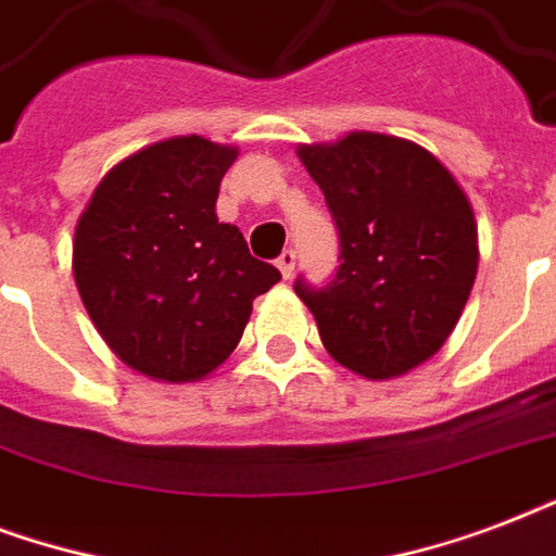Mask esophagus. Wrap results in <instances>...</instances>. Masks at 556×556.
Wrapping results in <instances>:
<instances>
[{"label":"esophagus","mask_w":556,"mask_h":556,"mask_svg":"<svg viewBox=\"0 0 556 556\" xmlns=\"http://www.w3.org/2000/svg\"><path fill=\"white\" fill-rule=\"evenodd\" d=\"M294 265H296V253L291 251V248H286V251L279 253V260H277V268L282 270V277H291L294 274Z\"/></svg>","instance_id":"obj_1"}]
</instances>
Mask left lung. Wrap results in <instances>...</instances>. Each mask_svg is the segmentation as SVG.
I'll return each mask as SVG.
<instances>
[{
    "label": "left lung",
    "mask_w": 556,
    "mask_h": 556,
    "mask_svg": "<svg viewBox=\"0 0 556 556\" xmlns=\"http://www.w3.org/2000/svg\"><path fill=\"white\" fill-rule=\"evenodd\" d=\"M296 155L340 233L329 286H294L326 352L369 380L427 364L456 329L479 268L465 190L432 152L395 135L349 132L300 143Z\"/></svg>",
    "instance_id": "8db88e82"
}]
</instances>
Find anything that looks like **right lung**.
Instances as JSON below:
<instances>
[{
	"mask_svg": "<svg viewBox=\"0 0 556 556\" xmlns=\"http://www.w3.org/2000/svg\"><path fill=\"white\" fill-rule=\"evenodd\" d=\"M236 155L201 135L150 143L100 178L74 227V282L94 329L152 380L207 378L242 340L253 300L282 279L216 216Z\"/></svg>",
	"mask_w": 556,
	"mask_h": 556,
	"instance_id": "obj_1",
	"label": "right lung"
}]
</instances>
